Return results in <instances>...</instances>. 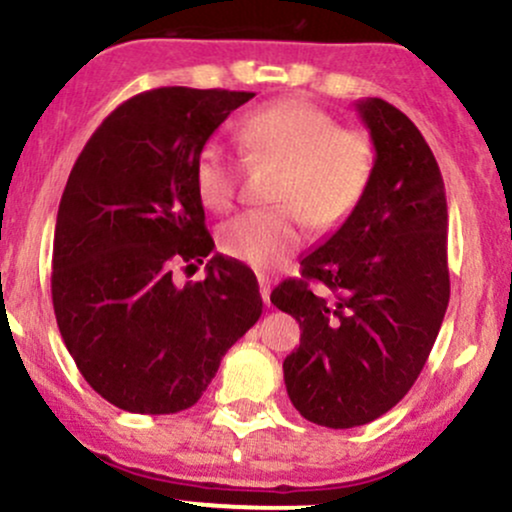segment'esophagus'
<instances>
[{"label": "esophagus", "instance_id": "34e87169", "mask_svg": "<svg viewBox=\"0 0 512 512\" xmlns=\"http://www.w3.org/2000/svg\"><path fill=\"white\" fill-rule=\"evenodd\" d=\"M258 287H261V297L266 307H271V280L266 275H258Z\"/></svg>", "mask_w": 512, "mask_h": 512}]
</instances>
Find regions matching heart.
I'll return each mask as SVG.
<instances>
[{
    "label": "heart",
    "instance_id": "heart-1",
    "mask_svg": "<svg viewBox=\"0 0 512 512\" xmlns=\"http://www.w3.org/2000/svg\"><path fill=\"white\" fill-rule=\"evenodd\" d=\"M239 140L251 162L278 166L273 210L241 212L217 234L220 251L256 271H273L302 246L307 222L331 232L363 203L375 149L365 132L338 125L331 113L302 99L275 101L239 123ZM239 162L217 140L195 157V191L208 210L225 212L237 198Z\"/></svg>",
    "mask_w": 512,
    "mask_h": 512
}]
</instances>
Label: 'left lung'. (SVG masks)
<instances>
[{
    "label": "left lung",
    "mask_w": 512,
    "mask_h": 512,
    "mask_svg": "<svg viewBox=\"0 0 512 512\" xmlns=\"http://www.w3.org/2000/svg\"><path fill=\"white\" fill-rule=\"evenodd\" d=\"M375 147L358 210L271 292L300 321L283 363L292 406L326 428L375 421L404 399L438 338L447 302V200L428 142L399 108L355 103ZM317 282L324 291H312Z\"/></svg>",
    "instance_id": "1"
}]
</instances>
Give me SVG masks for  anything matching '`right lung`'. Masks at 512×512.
I'll list each match as a JSON object with an SVG mask.
<instances>
[{
    "label": "right lung",
    "instance_id": "add662e5",
    "mask_svg": "<svg viewBox=\"0 0 512 512\" xmlns=\"http://www.w3.org/2000/svg\"><path fill=\"white\" fill-rule=\"evenodd\" d=\"M251 91L162 86L120 103L89 137L57 210L53 307L94 392L130 413H179L263 312L256 275L215 254L205 280L174 263L215 249L195 157Z\"/></svg>",
    "mask_w": 512,
    "mask_h": 512
}]
</instances>
